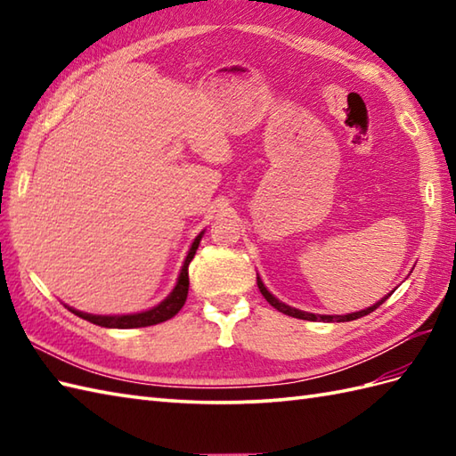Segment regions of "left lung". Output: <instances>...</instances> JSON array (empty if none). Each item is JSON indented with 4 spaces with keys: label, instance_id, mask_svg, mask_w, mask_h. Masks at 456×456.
Returning <instances> with one entry per match:
<instances>
[{
    "label": "left lung",
    "instance_id": "1",
    "mask_svg": "<svg viewBox=\"0 0 456 456\" xmlns=\"http://www.w3.org/2000/svg\"><path fill=\"white\" fill-rule=\"evenodd\" d=\"M256 284H258L260 294L265 296L266 302H268L270 305H273V307H276L280 314L289 315V317H296V319H305V322H327V323H335V322H337V323H341V322H353V319H358V317H364V315H368V314H372L376 307H380V305L386 302V299H388V296H392V294H388L386 297H382L380 302H376L374 305L366 307V309H361V312H354V314H346V315H319V314L302 312V309H296V307H292V305L280 302L278 297H274L273 294L268 292V288L265 286V282H263V280H260L258 274H256Z\"/></svg>",
    "mask_w": 456,
    "mask_h": 456
}]
</instances>
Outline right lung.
<instances>
[{"label": "right lung", "mask_w": 456, "mask_h": 456, "mask_svg": "<svg viewBox=\"0 0 456 456\" xmlns=\"http://www.w3.org/2000/svg\"><path fill=\"white\" fill-rule=\"evenodd\" d=\"M203 233H206V231H201V233L196 239H193L188 255H186V258H183V265H182V270L178 274L176 286H174L172 292L167 297H164L159 305L147 309V312L125 314V315H94V314L78 312V309H74V307H68V305L66 307L70 309L74 315L86 319V322H90L94 325H100V327H108V329H134V327H149V325H157V323L167 322V319L176 315L180 309L183 307V304H186L188 288H190L188 266L191 263L193 255H196Z\"/></svg>", "instance_id": "right-lung-1"}]
</instances>
